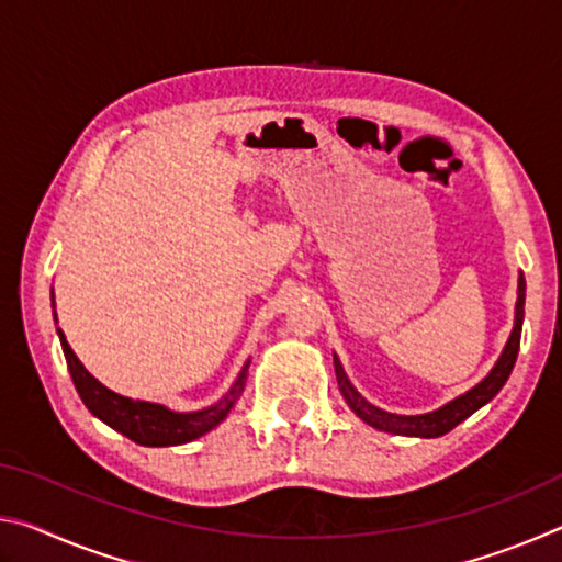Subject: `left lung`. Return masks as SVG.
I'll use <instances>...</instances> for the list:
<instances>
[{
  "instance_id": "8db88e82",
  "label": "left lung",
  "mask_w": 562,
  "mask_h": 562,
  "mask_svg": "<svg viewBox=\"0 0 562 562\" xmlns=\"http://www.w3.org/2000/svg\"><path fill=\"white\" fill-rule=\"evenodd\" d=\"M522 315H526V278L518 274V300H516V322H513V331L503 347L496 367L491 369L488 376L483 382L475 384L469 392L456 396L453 402L443 404L441 408L429 414L418 416H402V414H389L384 408L369 404L364 396H361L345 374V367L339 364L335 357V372L339 382V392L345 396L351 412H355L361 422L374 426L379 431L396 434V436H422V439H436V436L449 434L453 426H459L463 418H469L473 412H479L483 404H488L493 396H496L503 384L508 382L513 372V364H516L518 349H520V329H522Z\"/></svg>"
}]
</instances>
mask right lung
Instances as JSON below:
<instances>
[{
    "instance_id": "obj_1",
    "label": "right lung",
    "mask_w": 562,
    "mask_h": 562,
    "mask_svg": "<svg viewBox=\"0 0 562 562\" xmlns=\"http://www.w3.org/2000/svg\"><path fill=\"white\" fill-rule=\"evenodd\" d=\"M52 304H54V292H52ZM56 319V315H54ZM59 331V341L66 357V367H69V374L74 379L76 392H79L81 402L87 404L89 412L101 418L103 424H109L111 429L119 434L128 436L131 441L140 446H178L201 439L203 434L213 431L217 424L223 422L231 412L233 404L240 398L247 379V369H250V359L245 361V367L237 374L235 384L231 386L223 398H217L213 406L201 408V412H173L164 404L154 402H140V398H128L116 392H111L109 386H103L99 379H93L87 367L81 364L79 357L74 355V349L66 341L64 331Z\"/></svg>"
}]
</instances>
